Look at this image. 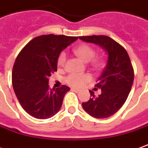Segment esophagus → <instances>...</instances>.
I'll return each instance as SVG.
<instances>
[{
  "mask_svg": "<svg viewBox=\"0 0 148 148\" xmlns=\"http://www.w3.org/2000/svg\"><path fill=\"white\" fill-rule=\"evenodd\" d=\"M71 90H72V91L75 92V93H78V92L80 91V89L74 88V87H72V88H71Z\"/></svg>",
  "mask_w": 148,
  "mask_h": 148,
  "instance_id": "esophagus-1",
  "label": "esophagus"
}]
</instances>
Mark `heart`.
I'll use <instances>...</instances> for the list:
<instances>
[{
  "label": "heart",
  "instance_id": "1",
  "mask_svg": "<svg viewBox=\"0 0 148 148\" xmlns=\"http://www.w3.org/2000/svg\"><path fill=\"white\" fill-rule=\"evenodd\" d=\"M74 53L80 59L85 62H91L92 66L95 69H99L103 65V60L100 58H94L95 55V50L90 45L87 44H82L74 49ZM66 54L62 53L58 58V66L62 68L65 66ZM91 77L87 74H72L66 78L67 84L72 86H81L90 81Z\"/></svg>",
  "mask_w": 148,
  "mask_h": 148
}]
</instances>
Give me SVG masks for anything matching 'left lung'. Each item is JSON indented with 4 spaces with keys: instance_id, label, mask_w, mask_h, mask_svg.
Returning a JSON list of instances; mask_svg holds the SVG:
<instances>
[{
    "instance_id": "8db88e82",
    "label": "left lung",
    "mask_w": 148,
    "mask_h": 148,
    "mask_svg": "<svg viewBox=\"0 0 148 148\" xmlns=\"http://www.w3.org/2000/svg\"><path fill=\"white\" fill-rule=\"evenodd\" d=\"M82 41L99 45L107 53V62L96 87L101 88V95L82 103L84 110L97 119L113 115L120 109L127 99L134 81V71L126 49L112 38L104 35L79 37Z\"/></svg>"
}]
</instances>
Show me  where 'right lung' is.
<instances>
[{"mask_svg":"<svg viewBox=\"0 0 148 148\" xmlns=\"http://www.w3.org/2000/svg\"><path fill=\"white\" fill-rule=\"evenodd\" d=\"M77 37L42 35L28 43L14 62L13 87L23 109L31 116L46 119L56 114L70 87H49V77L57 71L60 53Z\"/></svg>","mask_w":148,"mask_h":148,"instance_id":"1","label":"right lung"}]
</instances>
